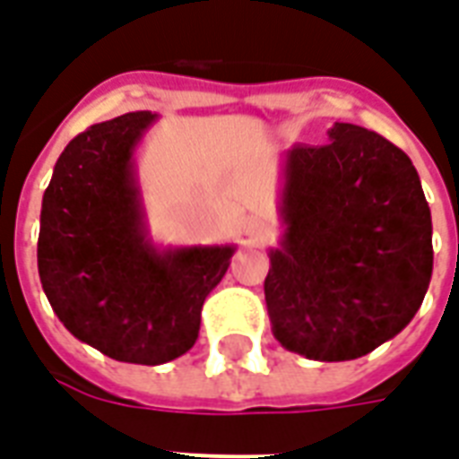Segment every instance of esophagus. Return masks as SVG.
Returning a JSON list of instances; mask_svg holds the SVG:
<instances>
[{
	"instance_id": "obj_1",
	"label": "esophagus",
	"mask_w": 459,
	"mask_h": 459,
	"mask_svg": "<svg viewBox=\"0 0 459 459\" xmlns=\"http://www.w3.org/2000/svg\"><path fill=\"white\" fill-rule=\"evenodd\" d=\"M245 233H247V236H255V233H257V229H260V221H257V219H255V216H247V219H245Z\"/></svg>"
}]
</instances>
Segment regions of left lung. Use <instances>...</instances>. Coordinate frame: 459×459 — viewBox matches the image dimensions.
I'll list each match as a JSON object with an SVG mask.
<instances>
[{"label":"left lung","instance_id":"obj_1","mask_svg":"<svg viewBox=\"0 0 459 459\" xmlns=\"http://www.w3.org/2000/svg\"><path fill=\"white\" fill-rule=\"evenodd\" d=\"M281 168V240L264 300L279 344L351 361L400 334L431 284V209L411 160L385 136L334 122Z\"/></svg>","mask_w":459,"mask_h":459}]
</instances>
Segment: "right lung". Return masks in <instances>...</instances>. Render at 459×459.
<instances>
[{
    "label": "right lung",
    "instance_id": "obj_1",
    "mask_svg": "<svg viewBox=\"0 0 459 459\" xmlns=\"http://www.w3.org/2000/svg\"><path fill=\"white\" fill-rule=\"evenodd\" d=\"M156 120L136 110L74 136L43 195L38 236V274L59 323L100 354L142 366L190 351L236 253L149 238L134 152Z\"/></svg>",
    "mask_w": 459,
    "mask_h": 459
}]
</instances>
